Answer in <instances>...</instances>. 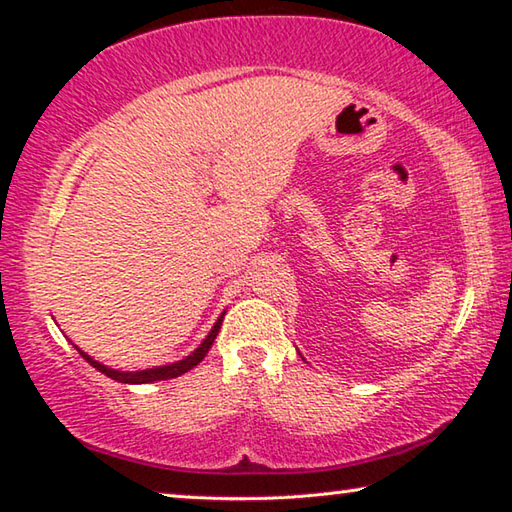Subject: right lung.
Instances as JSON below:
<instances>
[{"instance_id": "add662e5", "label": "right lung", "mask_w": 512, "mask_h": 512, "mask_svg": "<svg viewBox=\"0 0 512 512\" xmlns=\"http://www.w3.org/2000/svg\"><path fill=\"white\" fill-rule=\"evenodd\" d=\"M223 316H225V311L223 314L219 316V320H216L214 323V327L210 329V334L205 336L203 339V343L198 345V348L192 352V354H187L185 359H180V361H176V363H167V366H155V368H146V370H117V368H108V366H103L101 361H94L90 354H85L81 348H76L81 352V357L90 363V366H94L97 368L99 372H103V375L106 377H110V379H115V381H121V384H151V381H162V379H173V377H180V375H185L187 370H192L194 366H198V363H201L203 359H205V354L210 352V348H212V343H214V339H216V334H219V329H221V323H223Z\"/></svg>"}]
</instances>
